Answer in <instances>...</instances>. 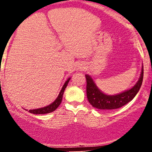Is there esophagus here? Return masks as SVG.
Wrapping results in <instances>:
<instances>
[{
    "label": "esophagus",
    "instance_id": "obj_1",
    "mask_svg": "<svg viewBox=\"0 0 152 152\" xmlns=\"http://www.w3.org/2000/svg\"><path fill=\"white\" fill-rule=\"evenodd\" d=\"M79 69H81V70H82V68H81V67H80V68H79Z\"/></svg>",
    "mask_w": 152,
    "mask_h": 152
}]
</instances>
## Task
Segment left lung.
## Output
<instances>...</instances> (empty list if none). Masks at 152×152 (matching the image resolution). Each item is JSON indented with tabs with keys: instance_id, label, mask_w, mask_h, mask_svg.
I'll return each mask as SVG.
<instances>
[{
	"instance_id": "8db88e82",
	"label": "left lung",
	"mask_w": 152,
	"mask_h": 152,
	"mask_svg": "<svg viewBox=\"0 0 152 152\" xmlns=\"http://www.w3.org/2000/svg\"><path fill=\"white\" fill-rule=\"evenodd\" d=\"M143 76L144 67L142 66L140 77L134 86L122 93L110 96L101 91L92 78L88 75H86L87 99L93 107L99 109L112 110L121 108L131 102L137 95L142 84Z\"/></svg>"
}]
</instances>
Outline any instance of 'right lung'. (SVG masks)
<instances>
[{
    "label": "right lung",
    "mask_w": 152,
    "mask_h": 152,
    "mask_svg": "<svg viewBox=\"0 0 152 152\" xmlns=\"http://www.w3.org/2000/svg\"><path fill=\"white\" fill-rule=\"evenodd\" d=\"M70 79L71 78H69V79L64 83V86H63L61 90L60 93L58 94V97H57L56 99L52 104H50V105L47 106H45V107L40 108V109L29 110L28 111L29 112H30L31 114H48V113H50L52 112V111H55V110L58 107V106L60 105L61 103L63 95H64V91H65V88H66V86H67L69 81H70Z\"/></svg>",
    "instance_id": "add662e5"
}]
</instances>
